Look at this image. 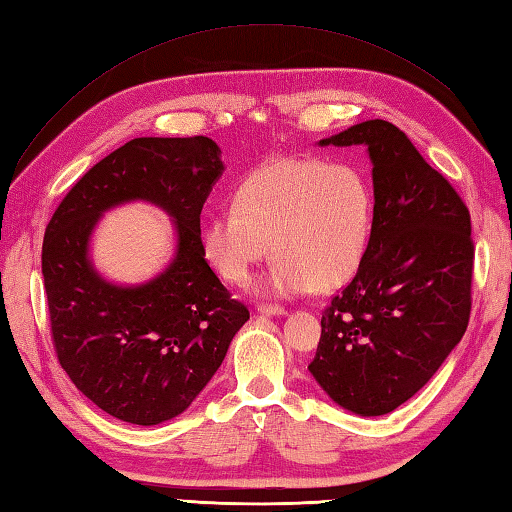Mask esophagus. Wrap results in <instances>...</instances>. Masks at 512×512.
I'll use <instances>...</instances> for the list:
<instances>
[{
  "instance_id": "34e87169",
  "label": "esophagus",
  "mask_w": 512,
  "mask_h": 512,
  "mask_svg": "<svg viewBox=\"0 0 512 512\" xmlns=\"http://www.w3.org/2000/svg\"><path fill=\"white\" fill-rule=\"evenodd\" d=\"M259 314H266V317H286V308L281 306H270V303H259L257 306Z\"/></svg>"
}]
</instances>
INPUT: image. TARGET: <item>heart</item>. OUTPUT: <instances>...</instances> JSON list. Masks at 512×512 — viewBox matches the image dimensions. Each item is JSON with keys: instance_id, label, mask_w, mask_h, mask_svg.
<instances>
[{"instance_id": "b5f03b06", "label": "heart", "mask_w": 512, "mask_h": 512, "mask_svg": "<svg viewBox=\"0 0 512 512\" xmlns=\"http://www.w3.org/2000/svg\"><path fill=\"white\" fill-rule=\"evenodd\" d=\"M374 228V189L350 162L275 158L239 182L233 206L204 226L202 248L226 284L244 286L273 248L259 295L334 290L363 264Z\"/></svg>"}]
</instances>
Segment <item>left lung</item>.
I'll use <instances>...</instances> for the list:
<instances>
[{"label": "left lung", "instance_id": "obj_1", "mask_svg": "<svg viewBox=\"0 0 512 512\" xmlns=\"http://www.w3.org/2000/svg\"><path fill=\"white\" fill-rule=\"evenodd\" d=\"M319 145L367 147L374 228L354 279L323 312L308 369L339 407L385 416L429 383L469 325L471 215L396 125L376 118Z\"/></svg>", "mask_w": 512, "mask_h": 512}]
</instances>
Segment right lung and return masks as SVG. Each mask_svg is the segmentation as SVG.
<instances>
[{
  "instance_id": "1",
  "label": "right lung",
  "mask_w": 512,
  "mask_h": 512,
  "mask_svg": "<svg viewBox=\"0 0 512 512\" xmlns=\"http://www.w3.org/2000/svg\"><path fill=\"white\" fill-rule=\"evenodd\" d=\"M211 138H134L85 173L43 235L41 273L52 343L76 389L110 416L160 424L180 416L248 321L206 264L200 213L224 173ZM149 201L177 228L170 266L136 287L107 282L89 242L110 208Z\"/></svg>"
}]
</instances>
